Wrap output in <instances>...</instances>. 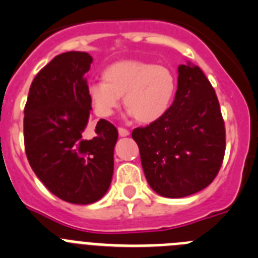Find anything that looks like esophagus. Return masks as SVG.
Returning <instances> with one entry per match:
<instances>
[{"label": "esophagus", "instance_id": "34e87169", "mask_svg": "<svg viewBox=\"0 0 258 258\" xmlns=\"http://www.w3.org/2000/svg\"><path fill=\"white\" fill-rule=\"evenodd\" d=\"M118 134H120V137H126L129 136V131L125 127H118Z\"/></svg>", "mask_w": 258, "mask_h": 258}]
</instances>
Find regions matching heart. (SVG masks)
<instances>
[{
  "instance_id": "1",
  "label": "heart",
  "mask_w": 258,
  "mask_h": 258,
  "mask_svg": "<svg viewBox=\"0 0 258 258\" xmlns=\"http://www.w3.org/2000/svg\"><path fill=\"white\" fill-rule=\"evenodd\" d=\"M175 76L164 66L141 60L116 61L103 72V80L90 84L89 99L98 116L109 117L121 97L137 121H156L168 111L175 93Z\"/></svg>"
}]
</instances>
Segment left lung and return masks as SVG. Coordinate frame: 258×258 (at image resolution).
Masks as SVG:
<instances>
[{
  "instance_id": "obj_1",
  "label": "left lung",
  "mask_w": 258,
  "mask_h": 258,
  "mask_svg": "<svg viewBox=\"0 0 258 258\" xmlns=\"http://www.w3.org/2000/svg\"><path fill=\"white\" fill-rule=\"evenodd\" d=\"M147 182L161 197L192 195L222 165L226 133L213 86L198 66L178 67L174 101L165 113L132 133Z\"/></svg>"
}]
</instances>
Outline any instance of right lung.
I'll use <instances>...</instances> for the list:
<instances>
[{"label":"right lung","instance_id":"add662e5","mask_svg":"<svg viewBox=\"0 0 258 258\" xmlns=\"http://www.w3.org/2000/svg\"><path fill=\"white\" fill-rule=\"evenodd\" d=\"M88 52L59 54L36 75L24 107V147L29 165L47 190L72 204H92L108 190L117 129L101 118L84 138L92 102L85 74Z\"/></svg>","mask_w":258,"mask_h":258}]
</instances>
